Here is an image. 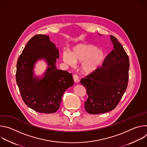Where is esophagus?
<instances>
[{
	"label": "esophagus",
	"mask_w": 147,
	"mask_h": 147,
	"mask_svg": "<svg viewBox=\"0 0 147 147\" xmlns=\"http://www.w3.org/2000/svg\"><path fill=\"white\" fill-rule=\"evenodd\" d=\"M73 79H74V82H79V78H78V76L77 74H74L73 75Z\"/></svg>",
	"instance_id": "34e87169"
}]
</instances>
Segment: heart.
Segmentation results:
<instances>
[{
	"instance_id": "obj_1",
	"label": "heart",
	"mask_w": 147,
	"mask_h": 147,
	"mask_svg": "<svg viewBox=\"0 0 147 147\" xmlns=\"http://www.w3.org/2000/svg\"><path fill=\"white\" fill-rule=\"evenodd\" d=\"M63 60L69 66L75 63H82L81 70L84 73L90 74L95 72L102 64L105 59L103 52L95 46L90 44H80L74 47L71 52H63Z\"/></svg>"
}]
</instances>
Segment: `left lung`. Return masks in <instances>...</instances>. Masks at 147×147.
<instances>
[{
	"instance_id": "8db88e82",
	"label": "left lung",
	"mask_w": 147,
	"mask_h": 147,
	"mask_svg": "<svg viewBox=\"0 0 147 147\" xmlns=\"http://www.w3.org/2000/svg\"><path fill=\"white\" fill-rule=\"evenodd\" d=\"M113 50L105 59L102 66L90 74L80 82L88 95L85 109L96 115L113 110L127 89L129 59L117 39L110 35Z\"/></svg>"
}]
</instances>
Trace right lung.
I'll return each instance as SVG.
<instances>
[{
	"instance_id": "right-lung-1",
	"label": "right lung",
	"mask_w": 147,
	"mask_h": 147,
	"mask_svg": "<svg viewBox=\"0 0 147 147\" xmlns=\"http://www.w3.org/2000/svg\"><path fill=\"white\" fill-rule=\"evenodd\" d=\"M59 57V51L49 36L38 34L29 40L18 59L16 78L21 96L27 106L39 113L56 112L63 93L73 86L72 74L56 69ZM39 58L45 59L49 65L42 79L33 74L34 64Z\"/></svg>"
}]
</instances>
